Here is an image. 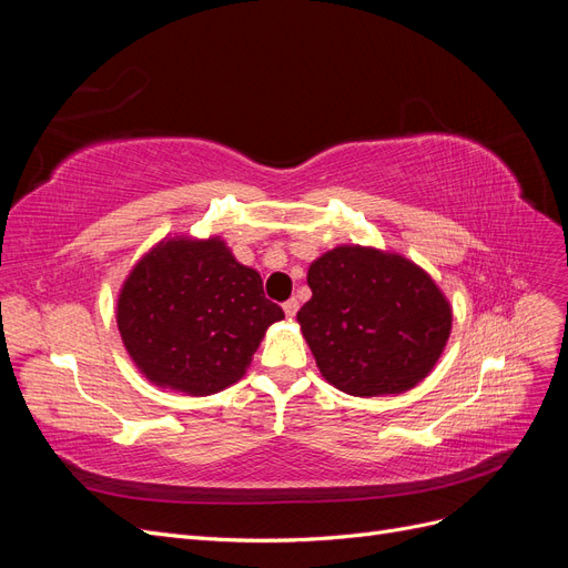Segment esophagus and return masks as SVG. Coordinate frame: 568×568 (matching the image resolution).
<instances>
[{"label":"esophagus","instance_id":"obj_1","mask_svg":"<svg viewBox=\"0 0 568 568\" xmlns=\"http://www.w3.org/2000/svg\"><path fill=\"white\" fill-rule=\"evenodd\" d=\"M282 307H284V315H286L288 320H294L296 313H298V301H296V298H288Z\"/></svg>","mask_w":568,"mask_h":568}]
</instances>
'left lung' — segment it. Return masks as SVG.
<instances>
[{
    "label": "left lung",
    "mask_w": 568,
    "mask_h": 568,
    "mask_svg": "<svg viewBox=\"0 0 568 568\" xmlns=\"http://www.w3.org/2000/svg\"><path fill=\"white\" fill-rule=\"evenodd\" d=\"M296 320L320 374L355 398L398 395L424 382L453 332V305L403 253L341 244L307 267Z\"/></svg>",
    "instance_id": "8db88e82"
}]
</instances>
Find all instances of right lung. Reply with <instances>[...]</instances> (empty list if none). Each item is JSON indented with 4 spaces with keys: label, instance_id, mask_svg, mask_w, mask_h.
<instances>
[{
    "label": "right lung",
    "instance_id": "add662e5",
    "mask_svg": "<svg viewBox=\"0 0 568 568\" xmlns=\"http://www.w3.org/2000/svg\"><path fill=\"white\" fill-rule=\"evenodd\" d=\"M282 320L261 274L217 234H165L132 265L115 301L120 338L144 379L196 398L244 379Z\"/></svg>",
    "mask_w": 568,
    "mask_h": 568
}]
</instances>
